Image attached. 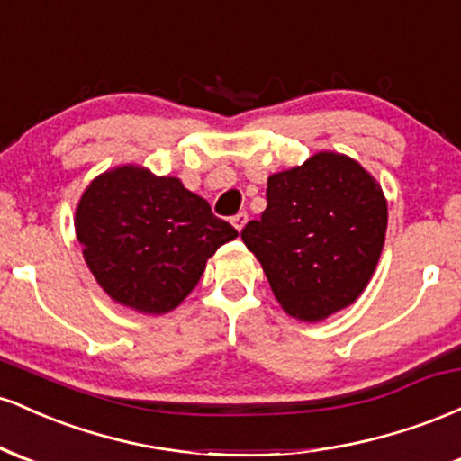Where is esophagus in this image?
<instances>
[{"label":"esophagus","instance_id":"34e87169","mask_svg":"<svg viewBox=\"0 0 461 461\" xmlns=\"http://www.w3.org/2000/svg\"><path fill=\"white\" fill-rule=\"evenodd\" d=\"M247 219H249V216H247V212H238V214L234 216V219H231V225H234L238 231H242V227H245V223H247Z\"/></svg>","mask_w":461,"mask_h":461}]
</instances>
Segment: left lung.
I'll list each match as a JSON object with an SVG mask.
<instances>
[{"label": "left lung", "mask_w": 461, "mask_h": 461, "mask_svg": "<svg viewBox=\"0 0 461 461\" xmlns=\"http://www.w3.org/2000/svg\"><path fill=\"white\" fill-rule=\"evenodd\" d=\"M385 227L388 201L377 179L345 153L319 151L268 177L267 210L240 236L285 314L319 322L364 293Z\"/></svg>", "instance_id": "left-lung-1"}]
</instances>
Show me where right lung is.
<instances>
[{"label": "right lung", "mask_w": 461, "mask_h": 461, "mask_svg": "<svg viewBox=\"0 0 461 461\" xmlns=\"http://www.w3.org/2000/svg\"><path fill=\"white\" fill-rule=\"evenodd\" d=\"M84 260L102 290L140 314H167L238 231L177 177L123 164L88 184L76 208Z\"/></svg>", "instance_id": "1"}]
</instances>
